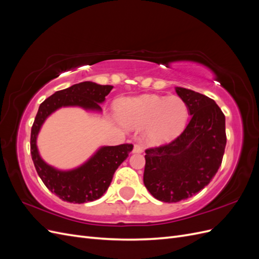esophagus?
<instances>
[{
  "label": "esophagus",
  "instance_id": "34e87169",
  "mask_svg": "<svg viewBox=\"0 0 259 259\" xmlns=\"http://www.w3.org/2000/svg\"><path fill=\"white\" fill-rule=\"evenodd\" d=\"M133 152H134V153H142V152H144V148L140 146L139 144H136L134 146V149H133Z\"/></svg>",
  "mask_w": 259,
  "mask_h": 259
}]
</instances>
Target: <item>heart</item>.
Listing matches in <instances>:
<instances>
[{
    "instance_id": "1",
    "label": "heart",
    "mask_w": 259,
    "mask_h": 259,
    "mask_svg": "<svg viewBox=\"0 0 259 259\" xmlns=\"http://www.w3.org/2000/svg\"><path fill=\"white\" fill-rule=\"evenodd\" d=\"M122 123L127 127H142L149 144H165L180 134L188 117V107L179 96L145 95L124 99L119 105Z\"/></svg>"
}]
</instances>
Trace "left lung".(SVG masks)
Returning a JSON list of instances; mask_svg holds the SVG:
<instances>
[{"label":"left lung","mask_w":259,"mask_h":259,"mask_svg":"<svg viewBox=\"0 0 259 259\" xmlns=\"http://www.w3.org/2000/svg\"><path fill=\"white\" fill-rule=\"evenodd\" d=\"M191 119L168 144L146 149L144 184L155 199L176 203L207 186L222 165L227 143L225 114L215 101L176 88Z\"/></svg>","instance_id":"obj_1"}]
</instances>
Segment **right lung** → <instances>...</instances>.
<instances>
[{
  "mask_svg": "<svg viewBox=\"0 0 259 259\" xmlns=\"http://www.w3.org/2000/svg\"><path fill=\"white\" fill-rule=\"evenodd\" d=\"M113 86L82 82L58 91L46 98L38 107V111L31 128L30 151L38 176L48 189L61 200L70 203H85L99 199L110 186L114 171L133 150L132 144L103 147L96 154L72 170L61 171L48 165L38 155L36 136L43 122L52 112L65 106H80L91 110H101Z\"/></svg>",
  "mask_w": 259,
  "mask_h": 259,
  "instance_id": "obj_1",
  "label": "right lung"
}]
</instances>
